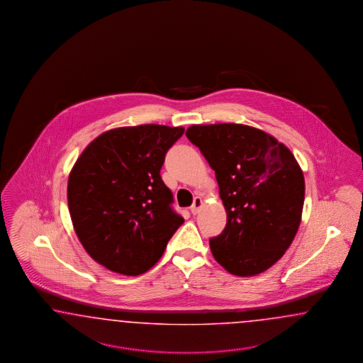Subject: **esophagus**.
<instances>
[{
    "label": "esophagus",
    "instance_id": "esophagus-1",
    "mask_svg": "<svg viewBox=\"0 0 363 363\" xmlns=\"http://www.w3.org/2000/svg\"><path fill=\"white\" fill-rule=\"evenodd\" d=\"M201 208H202V199L199 197L194 198V202H193V205H191V208H190L191 214H197Z\"/></svg>",
    "mask_w": 363,
    "mask_h": 363
}]
</instances>
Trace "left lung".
Wrapping results in <instances>:
<instances>
[{
  "mask_svg": "<svg viewBox=\"0 0 363 363\" xmlns=\"http://www.w3.org/2000/svg\"><path fill=\"white\" fill-rule=\"evenodd\" d=\"M186 137L216 172L228 214L209 241L216 261L240 277L267 270L301 223L305 178L296 157L273 135L240 123L193 125Z\"/></svg>",
  "mask_w": 363,
  "mask_h": 363,
  "instance_id": "1",
  "label": "left lung"
}]
</instances>
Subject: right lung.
I'll use <instances>...</instances> for the list:
<instances>
[{"label": "right lung", "mask_w": 363, "mask_h": 363, "mask_svg": "<svg viewBox=\"0 0 363 363\" xmlns=\"http://www.w3.org/2000/svg\"><path fill=\"white\" fill-rule=\"evenodd\" d=\"M184 128L140 125L102 133L78 157L67 206L89 255L114 273L140 275L165 252L184 218L160 174Z\"/></svg>", "instance_id": "1"}]
</instances>
